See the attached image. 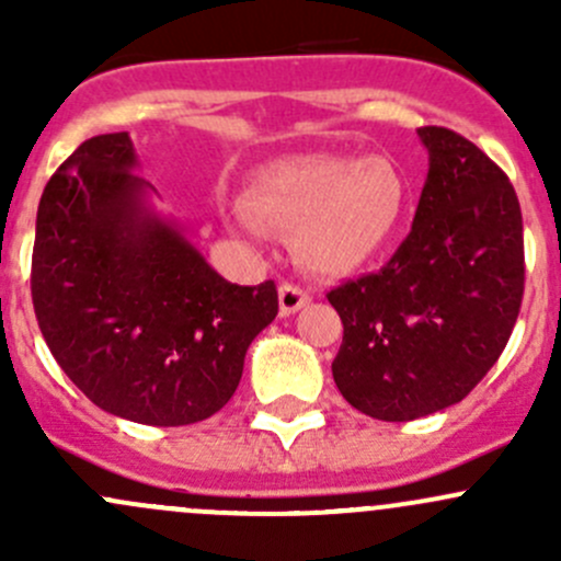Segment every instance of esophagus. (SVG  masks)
<instances>
[{
  "mask_svg": "<svg viewBox=\"0 0 561 561\" xmlns=\"http://www.w3.org/2000/svg\"><path fill=\"white\" fill-rule=\"evenodd\" d=\"M309 301H312V296H309L304 287H298V285H282L279 287V312L285 317L301 312Z\"/></svg>",
  "mask_w": 561,
  "mask_h": 561,
  "instance_id": "34e87169",
  "label": "esophagus"
}]
</instances>
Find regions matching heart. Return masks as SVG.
I'll list each match as a JSON object with an SVG mask.
<instances>
[{
  "instance_id": "1",
  "label": "heart",
  "mask_w": 561,
  "mask_h": 561,
  "mask_svg": "<svg viewBox=\"0 0 561 561\" xmlns=\"http://www.w3.org/2000/svg\"><path fill=\"white\" fill-rule=\"evenodd\" d=\"M410 211V184L382 157L296 154L271 162L247 192L249 233H298L312 274L347 276L375 263Z\"/></svg>"
}]
</instances>
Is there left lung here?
I'll return each mask as SVG.
<instances>
[{
    "mask_svg": "<svg viewBox=\"0 0 561 561\" xmlns=\"http://www.w3.org/2000/svg\"><path fill=\"white\" fill-rule=\"evenodd\" d=\"M428 175L404 244L377 274L328 293L344 336L331 371L377 421L458 404L496 364L524 296L522 206L467 138L421 127Z\"/></svg>",
    "mask_w": 561,
    "mask_h": 561,
    "instance_id": "obj_1",
    "label": "left lung"
}]
</instances>
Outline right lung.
<instances>
[{
  "label": "right lung",
  "instance_id": "1",
  "mask_svg": "<svg viewBox=\"0 0 561 561\" xmlns=\"http://www.w3.org/2000/svg\"><path fill=\"white\" fill-rule=\"evenodd\" d=\"M127 133L89 138L45 184L32 304L45 344L100 410L146 426L211 417L279 312L274 282L230 285L151 208Z\"/></svg>",
  "mask_w": 561,
  "mask_h": 561
}]
</instances>
